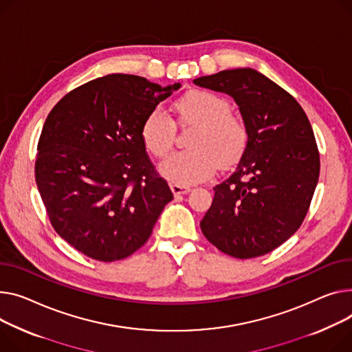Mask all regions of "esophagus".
Listing matches in <instances>:
<instances>
[{"label":"esophagus","instance_id":"esophagus-1","mask_svg":"<svg viewBox=\"0 0 352 352\" xmlns=\"http://www.w3.org/2000/svg\"><path fill=\"white\" fill-rule=\"evenodd\" d=\"M171 191L175 197L184 195V194H188L191 191L190 186H185V185H178V184H173L171 185Z\"/></svg>","mask_w":352,"mask_h":352}]
</instances>
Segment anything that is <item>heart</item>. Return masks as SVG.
Masks as SVG:
<instances>
[{
	"label": "heart",
	"mask_w": 352,
	"mask_h": 352,
	"mask_svg": "<svg viewBox=\"0 0 352 352\" xmlns=\"http://www.w3.org/2000/svg\"><path fill=\"white\" fill-rule=\"evenodd\" d=\"M175 110L184 124H198L190 140L191 150L173 154L162 162L161 173L178 185H191L212 177L218 162L230 167L243 154L249 131L241 116L230 111L223 96L209 90H194L177 100ZM177 127L162 107L148 113L142 127L146 148L157 158L166 157L175 142Z\"/></svg>",
	"instance_id": "b5f03b06"
}]
</instances>
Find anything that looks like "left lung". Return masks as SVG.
Listing matches in <instances>:
<instances>
[{
	"instance_id": "left-lung-1",
	"label": "left lung",
	"mask_w": 352,
	"mask_h": 352,
	"mask_svg": "<svg viewBox=\"0 0 352 352\" xmlns=\"http://www.w3.org/2000/svg\"><path fill=\"white\" fill-rule=\"evenodd\" d=\"M194 83L235 99L249 131L235 173L214 186L201 230L238 259L266 254L300 228L314 195L320 153L309 117L289 91L250 67Z\"/></svg>"
}]
</instances>
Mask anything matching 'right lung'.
<instances>
[{"instance_id":"obj_1","label":"right lung","mask_w":352,"mask_h":352,"mask_svg":"<svg viewBox=\"0 0 352 352\" xmlns=\"http://www.w3.org/2000/svg\"><path fill=\"white\" fill-rule=\"evenodd\" d=\"M179 86L113 74L69 91L46 117L38 190L58 235L90 259L133 254L174 198L146 151L142 127Z\"/></svg>"}]
</instances>
